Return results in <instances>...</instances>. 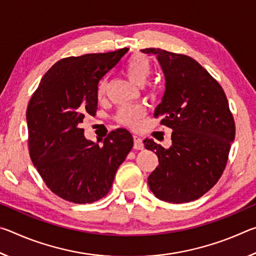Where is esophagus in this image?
<instances>
[{"instance_id":"obj_1","label":"esophagus","mask_w":256,"mask_h":256,"mask_svg":"<svg viewBox=\"0 0 256 256\" xmlns=\"http://www.w3.org/2000/svg\"><path fill=\"white\" fill-rule=\"evenodd\" d=\"M133 141H134V149L142 150L144 148V141H142V138L138 136H136V134H134L133 136Z\"/></svg>"}]
</instances>
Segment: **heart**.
I'll return each instance as SVG.
<instances>
[{"label":"heart","instance_id":"heart-1","mask_svg":"<svg viewBox=\"0 0 256 256\" xmlns=\"http://www.w3.org/2000/svg\"><path fill=\"white\" fill-rule=\"evenodd\" d=\"M125 74L132 82L136 84H144L151 73V62L146 56L142 54H136L130 58L124 66ZM106 92V80L99 82L97 88V94L100 98ZM144 107L140 104H130L120 107L116 112V120L120 123L128 126L136 128L140 124L141 118L144 115Z\"/></svg>","mask_w":256,"mask_h":256}]
</instances>
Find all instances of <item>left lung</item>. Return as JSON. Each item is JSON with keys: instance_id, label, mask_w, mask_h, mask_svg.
Returning a JSON list of instances; mask_svg holds the SVG:
<instances>
[{"instance_id": "obj_1", "label": "left lung", "mask_w": 256, "mask_h": 256, "mask_svg": "<svg viewBox=\"0 0 256 256\" xmlns=\"http://www.w3.org/2000/svg\"><path fill=\"white\" fill-rule=\"evenodd\" d=\"M157 56L166 80L162 102L154 116L172 130L170 148L144 141L159 164L148 177L156 198L170 203L198 200L214 186L226 168L235 120L222 86L196 60L160 48Z\"/></svg>"}]
</instances>
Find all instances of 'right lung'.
Instances as JSON below:
<instances>
[{"label": "right lung", "instance_id": "obj_1", "mask_svg": "<svg viewBox=\"0 0 256 256\" xmlns=\"http://www.w3.org/2000/svg\"><path fill=\"white\" fill-rule=\"evenodd\" d=\"M128 50L60 60L28 104L30 158L47 188L68 202L84 204L107 196L133 146L125 128L112 131L102 146L86 140L81 128L86 115L96 114L99 81Z\"/></svg>", "mask_w": 256, "mask_h": 256}]
</instances>
